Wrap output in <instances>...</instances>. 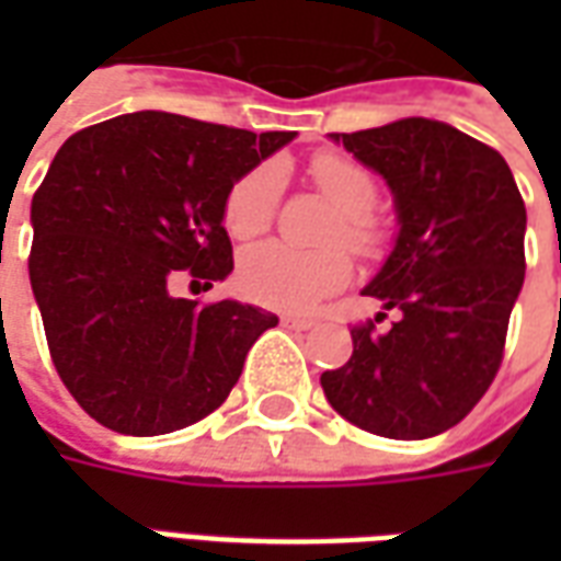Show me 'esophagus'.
<instances>
[{
	"label": "esophagus",
	"mask_w": 561,
	"mask_h": 561,
	"mask_svg": "<svg viewBox=\"0 0 561 561\" xmlns=\"http://www.w3.org/2000/svg\"><path fill=\"white\" fill-rule=\"evenodd\" d=\"M282 324L291 330H309L312 328V321H306V318H294V316H282Z\"/></svg>",
	"instance_id": "1"
}]
</instances>
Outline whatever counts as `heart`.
<instances>
[{"mask_svg": "<svg viewBox=\"0 0 561 561\" xmlns=\"http://www.w3.org/2000/svg\"><path fill=\"white\" fill-rule=\"evenodd\" d=\"M309 173L324 195L342 213L340 233L357 249L373 243V221L369 209L376 204V183L357 161L318 152ZM282 173L276 164H261L237 180L225 197V228L237 240H252L264 233L276 209ZM352 276V261L342 249H321V252H300L282 243H261L240 257L237 282L249 300L285 312H306Z\"/></svg>", "mask_w": 561, "mask_h": 561, "instance_id": "obj_1", "label": "heart"}]
</instances>
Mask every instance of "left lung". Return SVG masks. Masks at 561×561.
<instances>
[{"mask_svg":"<svg viewBox=\"0 0 561 561\" xmlns=\"http://www.w3.org/2000/svg\"><path fill=\"white\" fill-rule=\"evenodd\" d=\"M330 140L393 195L397 240L364 294L397 321L385 333L354 328L348 364L328 369L321 388L366 433L433 438L478 405L502 364L526 276L523 197L493 147L438 119L405 116Z\"/></svg>","mask_w":561,"mask_h":561,"instance_id":"1","label":"left lung"}]
</instances>
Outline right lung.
<instances>
[{
    "label": "right lung",
    "instance_id": "add662e5",
    "mask_svg": "<svg viewBox=\"0 0 561 561\" xmlns=\"http://www.w3.org/2000/svg\"><path fill=\"white\" fill-rule=\"evenodd\" d=\"M294 138L138 111L59 147L32 197L30 282L56 373L107 430L164 435L207 417L279 324L240 300L173 297L171 282L231 276L225 197Z\"/></svg>",
    "mask_w": 561,
    "mask_h": 561
}]
</instances>
